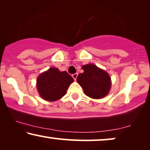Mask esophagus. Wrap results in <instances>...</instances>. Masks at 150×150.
Listing matches in <instances>:
<instances>
[{
    "label": "esophagus",
    "mask_w": 150,
    "mask_h": 150,
    "mask_svg": "<svg viewBox=\"0 0 150 150\" xmlns=\"http://www.w3.org/2000/svg\"><path fill=\"white\" fill-rule=\"evenodd\" d=\"M77 76H78V74L77 73L74 74H72V77H73V79H74V81H76V80Z\"/></svg>",
    "instance_id": "1"
}]
</instances>
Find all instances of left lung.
Returning a JSON list of instances; mask_svg holds the SVG:
<instances>
[{
	"mask_svg": "<svg viewBox=\"0 0 150 150\" xmlns=\"http://www.w3.org/2000/svg\"><path fill=\"white\" fill-rule=\"evenodd\" d=\"M82 69L83 73L79 74L76 81L85 95L93 99H101L108 95L111 87L109 74L93 64L83 65Z\"/></svg>",
	"mask_w": 150,
	"mask_h": 150,
	"instance_id": "left-lung-1",
	"label": "left lung"
}]
</instances>
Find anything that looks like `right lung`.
I'll use <instances>...</instances> for the list:
<instances>
[{
	"instance_id": "obj_1",
	"label": "right lung",
	"mask_w": 150,
	"mask_h": 150,
	"mask_svg": "<svg viewBox=\"0 0 150 150\" xmlns=\"http://www.w3.org/2000/svg\"><path fill=\"white\" fill-rule=\"evenodd\" d=\"M74 79L67 71H61L58 68L50 67L39 76L37 88L41 98L49 102L58 100L66 93Z\"/></svg>"
}]
</instances>
